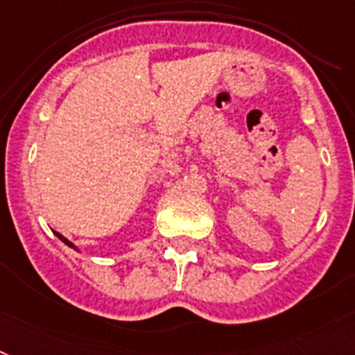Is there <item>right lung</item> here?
Wrapping results in <instances>:
<instances>
[{
	"label": "right lung",
	"mask_w": 355,
	"mask_h": 355,
	"mask_svg": "<svg viewBox=\"0 0 355 355\" xmlns=\"http://www.w3.org/2000/svg\"><path fill=\"white\" fill-rule=\"evenodd\" d=\"M55 234H58V238H61V240H62V242H64V243H67V245H70V247H73V243H71V242H68V240H67V238H64V236H62V234H59V233H55ZM73 249H76V247H73Z\"/></svg>",
	"instance_id": "add662e5"
}]
</instances>
